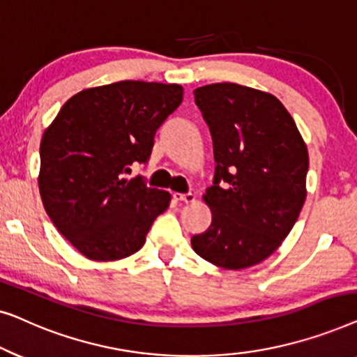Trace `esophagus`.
I'll use <instances>...</instances> for the list:
<instances>
[{"label":"esophagus","mask_w":357,"mask_h":357,"mask_svg":"<svg viewBox=\"0 0 357 357\" xmlns=\"http://www.w3.org/2000/svg\"><path fill=\"white\" fill-rule=\"evenodd\" d=\"M174 198L177 202H183V203H193L195 202V195L193 193H174Z\"/></svg>","instance_id":"esophagus-1"}]
</instances>
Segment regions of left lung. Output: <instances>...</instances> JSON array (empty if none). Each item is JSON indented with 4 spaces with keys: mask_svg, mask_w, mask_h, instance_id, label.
<instances>
[{
    "mask_svg": "<svg viewBox=\"0 0 357 357\" xmlns=\"http://www.w3.org/2000/svg\"><path fill=\"white\" fill-rule=\"evenodd\" d=\"M213 136V185L204 202L213 221L192 237L204 260L242 270L271 255L287 237L305 202L307 146L275 96L216 82L195 89Z\"/></svg>",
    "mask_w": 357,
    "mask_h": 357,
    "instance_id": "1",
    "label": "left lung"
}]
</instances>
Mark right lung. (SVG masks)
Segmentation results:
<instances>
[{"label": "right lung", "instance_id": "right-lung-1", "mask_svg": "<svg viewBox=\"0 0 357 357\" xmlns=\"http://www.w3.org/2000/svg\"><path fill=\"white\" fill-rule=\"evenodd\" d=\"M183 87L120 81L73 96L40 143L38 188L58 232L82 255L112 261L144 245L170 193L126 174L149 160L155 131L182 104Z\"/></svg>", "mask_w": 357, "mask_h": 357}]
</instances>
